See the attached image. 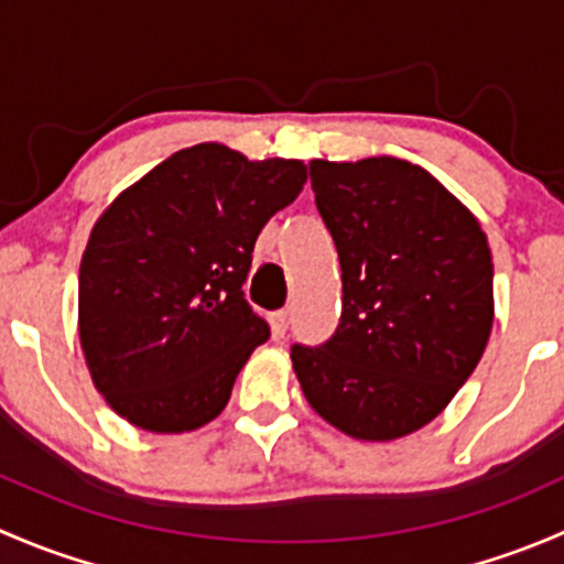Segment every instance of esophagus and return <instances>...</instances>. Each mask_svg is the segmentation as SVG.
I'll return each instance as SVG.
<instances>
[{"instance_id":"34e87169","label":"esophagus","mask_w":564,"mask_h":564,"mask_svg":"<svg viewBox=\"0 0 564 564\" xmlns=\"http://www.w3.org/2000/svg\"><path fill=\"white\" fill-rule=\"evenodd\" d=\"M289 322H292V316H289V311H275V314H270V327H272V335H275L278 340H281L283 335H286Z\"/></svg>"}]
</instances>
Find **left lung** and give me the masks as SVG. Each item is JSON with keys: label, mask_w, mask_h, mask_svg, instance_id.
<instances>
[{"label": "left lung", "mask_w": 564, "mask_h": 564, "mask_svg": "<svg viewBox=\"0 0 564 564\" xmlns=\"http://www.w3.org/2000/svg\"><path fill=\"white\" fill-rule=\"evenodd\" d=\"M344 308L333 338L292 346L311 406L344 434L390 442L453 401L494 324L491 248L475 215L398 158L311 161Z\"/></svg>", "instance_id": "8db88e82"}]
</instances>
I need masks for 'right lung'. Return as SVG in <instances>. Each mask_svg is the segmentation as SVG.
I'll list each match as a JSON object with an SVG mask.
<instances>
[{
  "label": "right lung",
  "instance_id": "obj_1",
  "mask_svg": "<svg viewBox=\"0 0 564 564\" xmlns=\"http://www.w3.org/2000/svg\"><path fill=\"white\" fill-rule=\"evenodd\" d=\"M305 180L303 161L196 144L100 215L78 270V335L119 417L182 434L224 412L250 351L270 338L242 292L256 237Z\"/></svg>",
  "mask_w": 564,
  "mask_h": 564
}]
</instances>
